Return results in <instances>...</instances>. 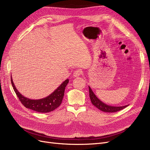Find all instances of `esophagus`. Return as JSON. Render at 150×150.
<instances>
[{"instance_id": "1", "label": "esophagus", "mask_w": 150, "mask_h": 150, "mask_svg": "<svg viewBox=\"0 0 150 150\" xmlns=\"http://www.w3.org/2000/svg\"><path fill=\"white\" fill-rule=\"evenodd\" d=\"M81 74H82V71H81L80 69L76 70L73 72V76L76 77H76H78V76H81Z\"/></svg>"}]
</instances>
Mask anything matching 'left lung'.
Here are the masks:
<instances>
[{
    "label": "left lung",
    "mask_w": 150,
    "mask_h": 150,
    "mask_svg": "<svg viewBox=\"0 0 150 150\" xmlns=\"http://www.w3.org/2000/svg\"><path fill=\"white\" fill-rule=\"evenodd\" d=\"M89 98L91 99V101L92 104L94 106H96L97 108L99 109V110H101L102 111L106 112H115L120 111L128 106V105H126L123 106H111L110 105H108V104H104L101 101L99 100V99L96 97V95L94 94L92 89H91L89 86Z\"/></svg>",
    "instance_id": "8db88e82"
}]
</instances>
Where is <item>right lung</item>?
Listing matches in <instances>:
<instances>
[{
  "label": "right lung",
  "instance_id": "add662e5",
  "mask_svg": "<svg viewBox=\"0 0 150 150\" xmlns=\"http://www.w3.org/2000/svg\"><path fill=\"white\" fill-rule=\"evenodd\" d=\"M69 79L65 80L54 91L46 98L40 99H30L24 97L18 91L11 76V83L13 90L21 103L26 108L39 112H49L52 111L61 105L64 97L65 88Z\"/></svg>",
  "mask_w": 150,
  "mask_h": 150
}]
</instances>
